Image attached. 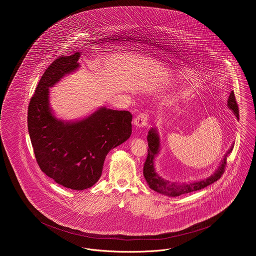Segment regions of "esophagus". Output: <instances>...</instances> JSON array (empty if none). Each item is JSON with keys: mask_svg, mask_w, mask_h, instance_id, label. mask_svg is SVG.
Instances as JSON below:
<instances>
[{"mask_svg": "<svg viewBox=\"0 0 256 256\" xmlns=\"http://www.w3.org/2000/svg\"><path fill=\"white\" fill-rule=\"evenodd\" d=\"M148 120V114L146 112H144V113L138 114V115L134 118L133 123H134V125H135L136 127L141 128V127L146 126Z\"/></svg>", "mask_w": 256, "mask_h": 256, "instance_id": "34e87169", "label": "esophagus"}]
</instances>
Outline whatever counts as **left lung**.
Returning <instances> with one entry per match:
<instances>
[{"instance_id": "obj_1", "label": "left lung", "mask_w": 256, "mask_h": 256, "mask_svg": "<svg viewBox=\"0 0 256 256\" xmlns=\"http://www.w3.org/2000/svg\"><path fill=\"white\" fill-rule=\"evenodd\" d=\"M228 108L232 110V112L236 114L238 118H240L238 114V106L236 100V96L234 92H230V98L228 100ZM148 154H146V162L144 164V168H143V174L146 178V182L150 185L152 189H154L156 192L168 195V196H180L186 193H190L192 191H197L202 188L207 187L208 185L212 183L216 182L222 178V174L224 172L226 166V158L228 154L232 152V148L226 154V156L222 158V160L220 164L218 170L210 178L207 180L197 182L190 183V184H183V185H176V183H170L164 180L162 178H160L156 172L154 168V158L156 154L158 152V148H160V138L156 134V131L154 129H150L148 133Z\"/></svg>"}]
</instances>
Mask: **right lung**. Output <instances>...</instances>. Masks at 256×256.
<instances>
[{
	"label": "right lung",
	"instance_id": "right-lung-1",
	"mask_svg": "<svg viewBox=\"0 0 256 256\" xmlns=\"http://www.w3.org/2000/svg\"><path fill=\"white\" fill-rule=\"evenodd\" d=\"M80 53L59 56L42 74L28 110L30 141L40 170L64 187L84 190L102 174L111 148L124 143L132 133V114L102 108L88 118L64 123L49 108L48 88L78 67Z\"/></svg>",
	"mask_w": 256,
	"mask_h": 256
}]
</instances>
